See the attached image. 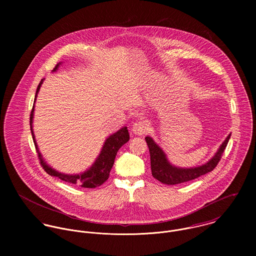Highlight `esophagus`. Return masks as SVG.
Here are the masks:
<instances>
[{
  "label": "esophagus",
  "instance_id": "1",
  "mask_svg": "<svg viewBox=\"0 0 256 256\" xmlns=\"http://www.w3.org/2000/svg\"><path fill=\"white\" fill-rule=\"evenodd\" d=\"M148 130V125L145 121H137L132 125V131L136 135H143Z\"/></svg>",
  "mask_w": 256,
  "mask_h": 256
}]
</instances>
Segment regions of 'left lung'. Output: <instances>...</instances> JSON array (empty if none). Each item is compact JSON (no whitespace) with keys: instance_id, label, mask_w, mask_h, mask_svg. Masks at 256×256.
I'll return each instance as SVG.
<instances>
[{"instance_id":"1","label":"left lung","mask_w":256,"mask_h":256,"mask_svg":"<svg viewBox=\"0 0 256 256\" xmlns=\"http://www.w3.org/2000/svg\"><path fill=\"white\" fill-rule=\"evenodd\" d=\"M230 135L232 134L228 135V137L219 146L218 150L207 162L203 164L202 166L193 168H180L172 164L168 160L164 150L154 141L152 137L146 136L145 140L150 150V170L152 176L160 182L168 185H174L193 180L212 172L217 166L220 156L228 145Z\"/></svg>"}]
</instances>
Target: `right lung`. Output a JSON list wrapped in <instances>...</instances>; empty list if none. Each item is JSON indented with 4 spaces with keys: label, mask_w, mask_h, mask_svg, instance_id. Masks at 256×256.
Returning a JSON list of instances; mask_svg holds the SVG:
<instances>
[{
    "label": "right lung",
    "mask_w": 256,
    "mask_h": 256,
    "mask_svg": "<svg viewBox=\"0 0 256 256\" xmlns=\"http://www.w3.org/2000/svg\"><path fill=\"white\" fill-rule=\"evenodd\" d=\"M61 65H62V62L58 63L56 65V67L52 70V72H56ZM44 80L45 78H42L40 80L38 86H37L36 98H34V108H32V114H30V130H32V139H34V145L36 148L41 166H43L44 170L49 176L58 178L63 182L76 184V185L82 186L84 188H96L98 186H100L102 183L106 182L110 178V170L113 166L115 156L117 154L118 150L124 144H126L130 139L127 127L121 128L120 130L111 134L106 139L100 154L98 156V158H96L94 164L88 170H86L84 172H80V174H68L60 172L54 170L52 166H50L45 162L41 152H39V148L37 146L36 140V136H34V125H32L37 94L39 92V90H40L41 84H43Z\"/></svg>",
    "instance_id": "right-lung-1"
}]
</instances>
